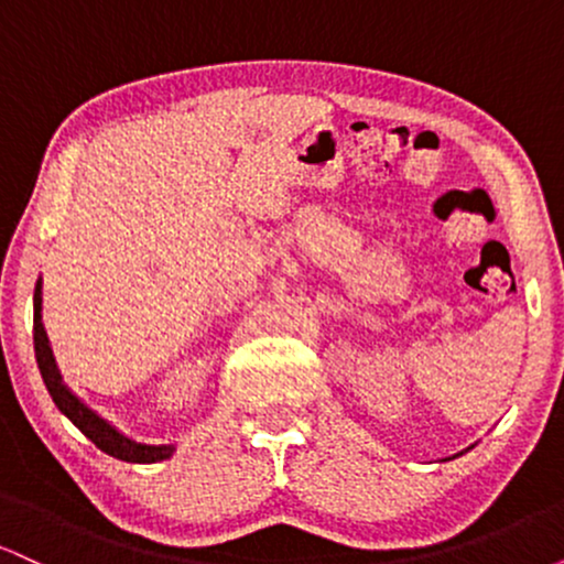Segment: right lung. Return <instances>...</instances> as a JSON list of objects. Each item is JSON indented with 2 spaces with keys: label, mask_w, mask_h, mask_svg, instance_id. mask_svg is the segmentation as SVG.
I'll return each instance as SVG.
<instances>
[{
  "label": "right lung",
  "mask_w": 564,
  "mask_h": 564,
  "mask_svg": "<svg viewBox=\"0 0 564 564\" xmlns=\"http://www.w3.org/2000/svg\"><path fill=\"white\" fill-rule=\"evenodd\" d=\"M34 352H36V364L39 371H42L44 384H47V392L53 394V403L61 408V413L74 422V426L87 435L93 443L108 456L121 458V462L129 464H156L170 458L174 453V445H148V443H138V440L127 437L124 432H119L111 422H106L102 416L89 408L87 403H82L74 392L63 384L61 371H57L53 347H50L47 332H44L42 323V278L36 281L34 289Z\"/></svg>",
  "instance_id": "1"
}]
</instances>
